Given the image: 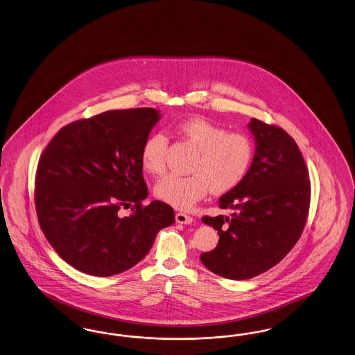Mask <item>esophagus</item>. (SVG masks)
I'll return each mask as SVG.
<instances>
[{"label":"esophagus","instance_id":"34e87169","mask_svg":"<svg viewBox=\"0 0 355 355\" xmlns=\"http://www.w3.org/2000/svg\"><path fill=\"white\" fill-rule=\"evenodd\" d=\"M175 220L180 225H191L193 223V218L184 213L175 214Z\"/></svg>","mask_w":355,"mask_h":355}]
</instances>
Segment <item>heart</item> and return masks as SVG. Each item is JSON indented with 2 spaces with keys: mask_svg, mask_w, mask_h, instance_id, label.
I'll return each mask as SVG.
<instances>
[{
  "mask_svg": "<svg viewBox=\"0 0 355 355\" xmlns=\"http://www.w3.org/2000/svg\"><path fill=\"white\" fill-rule=\"evenodd\" d=\"M177 132L198 150L190 166L193 174H168L161 178L155 186L157 198L187 210L205 198L209 190L222 194L241 182L252 158V145L244 135L227 132L203 117L181 121ZM166 146V136L161 132L146 137L141 148L144 171L152 174L164 171Z\"/></svg>",
  "mask_w": 355,
  "mask_h": 355,
  "instance_id": "b5f03b06",
  "label": "heart"
}]
</instances>
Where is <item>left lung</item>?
Returning a JSON list of instances; mask_svg holds the SVG:
<instances>
[{
	"label": "left lung",
	"mask_w": 355,
	"mask_h": 355,
	"mask_svg": "<svg viewBox=\"0 0 355 355\" xmlns=\"http://www.w3.org/2000/svg\"><path fill=\"white\" fill-rule=\"evenodd\" d=\"M255 140L251 166L241 182L219 198L230 216H203L219 235L216 248L200 255L207 270L245 280L276 266L305 226L311 182L297 144L282 128L251 119Z\"/></svg>",
	"instance_id": "1"
}]
</instances>
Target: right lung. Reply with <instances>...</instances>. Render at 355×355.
<instances>
[{
    "mask_svg": "<svg viewBox=\"0 0 355 355\" xmlns=\"http://www.w3.org/2000/svg\"><path fill=\"white\" fill-rule=\"evenodd\" d=\"M159 119L155 108L107 111L62 128L46 146L37 215L46 239L73 268L100 277L121 273L174 223L165 202L142 206V144ZM121 207H132L128 217L118 214Z\"/></svg>",
    "mask_w": 355,
    "mask_h": 355,
    "instance_id": "right-lung-1",
    "label": "right lung"
}]
</instances>
